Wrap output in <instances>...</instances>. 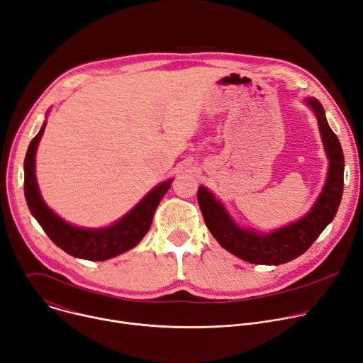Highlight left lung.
Returning a JSON list of instances; mask_svg holds the SVG:
<instances>
[{"label":"left lung","mask_w":363,"mask_h":363,"mask_svg":"<svg viewBox=\"0 0 363 363\" xmlns=\"http://www.w3.org/2000/svg\"><path fill=\"white\" fill-rule=\"evenodd\" d=\"M317 118L321 141L328 158L325 184L313 208L301 219L270 233L240 227L213 193L205 186L198 189V202L206 227L215 240L234 256L255 264H284L311 247L324 228L336 216L342 194L345 157L339 138L328 126L323 104L315 97H306Z\"/></svg>","instance_id":"8db88e82"}]
</instances>
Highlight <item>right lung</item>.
<instances>
[{"label":"right lung","mask_w":363,"mask_h":363,"mask_svg":"<svg viewBox=\"0 0 363 363\" xmlns=\"http://www.w3.org/2000/svg\"><path fill=\"white\" fill-rule=\"evenodd\" d=\"M46 122L32 139L24 158V196L32 215L48 237L69 256L104 262L133 248L148 233L154 212L170 189L173 179L157 184L115 224L104 228H82L69 224L55 213L43 201L35 174L38 145L45 132Z\"/></svg>","instance_id":"add662e5"}]
</instances>
